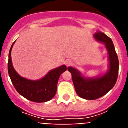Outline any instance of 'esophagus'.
I'll list each match as a JSON object with an SVG mask.
<instances>
[{
  "label": "esophagus",
  "instance_id": "obj_1",
  "mask_svg": "<svg viewBox=\"0 0 128 128\" xmlns=\"http://www.w3.org/2000/svg\"><path fill=\"white\" fill-rule=\"evenodd\" d=\"M72 64V61L71 60L68 59V60H66L65 61V64L66 66H70Z\"/></svg>",
  "mask_w": 128,
  "mask_h": 128
}]
</instances>
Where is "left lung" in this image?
I'll return each instance as SVG.
<instances>
[{
    "label": "left lung",
    "mask_w": 128,
    "mask_h": 128,
    "mask_svg": "<svg viewBox=\"0 0 128 128\" xmlns=\"http://www.w3.org/2000/svg\"><path fill=\"white\" fill-rule=\"evenodd\" d=\"M93 37L98 42L105 44L108 52L109 70L104 75L94 78L84 77L76 69L68 67L75 92L80 97L86 100L97 99L110 91L116 82L118 73V59L110 38L104 33L97 32Z\"/></svg>",
    "instance_id": "1"
}]
</instances>
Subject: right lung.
Here are the masks:
<instances>
[{
    "label": "right lung",
    "instance_id": "add662e5",
    "mask_svg": "<svg viewBox=\"0 0 128 128\" xmlns=\"http://www.w3.org/2000/svg\"><path fill=\"white\" fill-rule=\"evenodd\" d=\"M15 42L11 46L9 52L8 71L15 90L20 95L29 100L35 102L49 101L56 94L58 80L61 74L66 71L67 68L65 65H62L53 69L42 78L37 80H32L22 77L15 70L12 62L11 52Z\"/></svg>",
    "mask_w": 128,
    "mask_h": 128
}]
</instances>
